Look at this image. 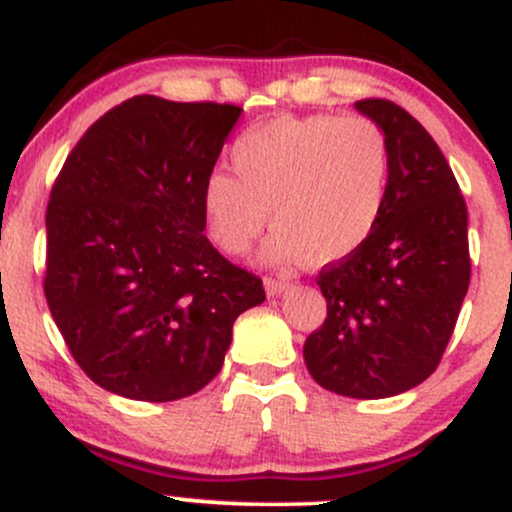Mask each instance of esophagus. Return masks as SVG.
<instances>
[{
    "label": "esophagus",
    "instance_id": "obj_1",
    "mask_svg": "<svg viewBox=\"0 0 512 512\" xmlns=\"http://www.w3.org/2000/svg\"><path fill=\"white\" fill-rule=\"evenodd\" d=\"M289 286L291 281L286 279V276H276V279L274 276H267V279H264V291H267V296H281Z\"/></svg>",
    "mask_w": 512,
    "mask_h": 512
}]
</instances>
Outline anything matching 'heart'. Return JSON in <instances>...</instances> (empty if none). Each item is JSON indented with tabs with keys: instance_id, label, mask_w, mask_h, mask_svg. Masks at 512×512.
<instances>
[{
	"instance_id": "heart-1",
	"label": "heart",
	"mask_w": 512,
	"mask_h": 512,
	"mask_svg": "<svg viewBox=\"0 0 512 512\" xmlns=\"http://www.w3.org/2000/svg\"><path fill=\"white\" fill-rule=\"evenodd\" d=\"M228 173H211L202 211L211 240L243 255L272 219L269 260L332 264L378 226L390 182V142L366 115H279L250 127Z\"/></svg>"
}]
</instances>
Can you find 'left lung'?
Returning a JSON list of instances; mask_svg holds the SVG:
<instances>
[{"instance_id":"left-lung-1","label":"left lung","mask_w":512,"mask_h":512,"mask_svg":"<svg viewBox=\"0 0 512 512\" xmlns=\"http://www.w3.org/2000/svg\"><path fill=\"white\" fill-rule=\"evenodd\" d=\"M356 110L390 142L387 199L366 243L317 274L327 317L303 358L325 390L383 399L424 383L445 354L472 274L467 204L419 120L385 98Z\"/></svg>"}]
</instances>
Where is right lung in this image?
I'll return each instance as SVG.
<instances>
[{"label":"right lung","mask_w":512,"mask_h":512,"mask_svg":"<svg viewBox=\"0 0 512 512\" xmlns=\"http://www.w3.org/2000/svg\"><path fill=\"white\" fill-rule=\"evenodd\" d=\"M243 110L134 96L86 129L50 192L45 298L81 370L139 402L216 378L262 279L204 236L202 187Z\"/></svg>","instance_id":"1"}]
</instances>
